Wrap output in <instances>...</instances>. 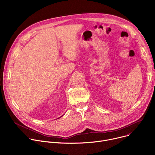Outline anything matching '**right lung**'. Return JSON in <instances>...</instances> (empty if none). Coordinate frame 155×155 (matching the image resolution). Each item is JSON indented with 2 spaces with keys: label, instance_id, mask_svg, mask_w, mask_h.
Returning a JSON list of instances; mask_svg holds the SVG:
<instances>
[{
  "label": "right lung",
  "instance_id": "right-lung-1",
  "mask_svg": "<svg viewBox=\"0 0 155 155\" xmlns=\"http://www.w3.org/2000/svg\"><path fill=\"white\" fill-rule=\"evenodd\" d=\"M61 117H62V116H61ZM61 117H59V118H61Z\"/></svg>",
  "mask_w": 155,
  "mask_h": 155
}]
</instances>
